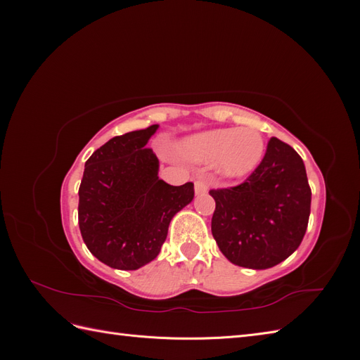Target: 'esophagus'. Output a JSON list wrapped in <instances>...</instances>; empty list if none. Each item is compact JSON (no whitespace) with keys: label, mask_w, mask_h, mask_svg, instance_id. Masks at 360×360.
<instances>
[{"label":"esophagus","mask_w":360,"mask_h":360,"mask_svg":"<svg viewBox=\"0 0 360 360\" xmlns=\"http://www.w3.org/2000/svg\"><path fill=\"white\" fill-rule=\"evenodd\" d=\"M210 183H212L210 176H207V174H204V172L198 174L197 179H195V192L204 193L207 189H209Z\"/></svg>","instance_id":"esophagus-1"}]
</instances>
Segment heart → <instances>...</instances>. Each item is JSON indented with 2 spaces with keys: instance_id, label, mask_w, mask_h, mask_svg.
<instances>
[{
  "instance_id": "obj_1",
  "label": "heart",
  "mask_w": 360,
  "mask_h": 360,
  "mask_svg": "<svg viewBox=\"0 0 360 360\" xmlns=\"http://www.w3.org/2000/svg\"><path fill=\"white\" fill-rule=\"evenodd\" d=\"M264 151L263 136L250 129L238 132L236 129L210 130L193 136L184 147V153L193 160L217 159V167L226 177H245L255 171L264 158Z\"/></svg>"
}]
</instances>
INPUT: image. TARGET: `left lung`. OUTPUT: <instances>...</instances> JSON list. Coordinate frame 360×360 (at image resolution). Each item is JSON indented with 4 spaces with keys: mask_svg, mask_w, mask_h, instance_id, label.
<instances>
[{
    "mask_svg": "<svg viewBox=\"0 0 360 360\" xmlns=\"http://www.w3.org/2000/svg\"><path fill=\"white\" fill-rule=\"evenodd\" d=\"M212 234L233 264L269 269L288 258L307 233L311 188L291 146L270 138L263 160L233 188L212 189Z\"/></svg>",
    "mask_w": 360,
    "mask_h": 360,
    "instance_id": "obj_1",
    "label": "left lung"
}]
</instances>
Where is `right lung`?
Returning a JSON list of instances; mask_svg holds the SVG:
<instances>
[{"instance_id": "right-lung-1", "label": "right lung", "mask_w": 360, "mask_h": 360, "mask_svg": "<svg viewBox=\"0 0 360 360\" xmlns=\"http://www.w3.org/2000/svg\"><path fill=\"white\" fill-rule=\"evenodd\" d=\"M158 124L114 136L85 162L78 222L82 240L106 266L135 270L160 252L172 216L193 200V183L171 186L146 147Z\"/></svg>"}]
</instances>
